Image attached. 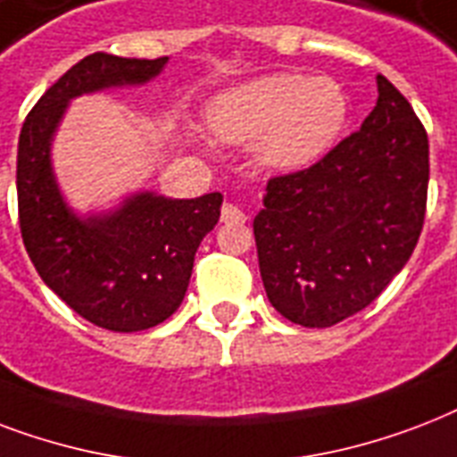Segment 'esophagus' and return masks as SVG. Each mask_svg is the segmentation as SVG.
Returning a JSON list of instances; mask_svg holds the SVG:
<instances>
[{
    "mask_svg": "<svg viewBox=\"0 0 457 457\" xmlns=\"http://www.w3.org/2000/svg\"><path fill=\"white\" fill-rule=\"evenodd\" d=\"M245 219V212L240 210V207H236V204H224V207H221V221H224V224H243Z\"/></svg>",
    "mask_w": 457,
    "mask_h": 457,
    "instance_id": "obj_1",
    "label": "esophagus"
}]
</instances>
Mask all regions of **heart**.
Listing matches in <instances>:
<instances>
[{
    "label": "heart",
    "mask_w": 457,
    "mask_h": 457,
    "mask_svg": "<svg viewBox=\"0 0 457 457\" xmlns=\"http://www.w3.org/2000/svg\"><path fill=\"white\" fill-rule=\"evenodd\" d=\"M348 116V95L334 78L271 73L217 95L210 126L226 143L257 145L267 169L298 173L334 150Z\"/></svg>",
    "instance_id": "1"
}]
</instances>
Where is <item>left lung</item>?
Listing matches in <instances>:
<instances>
[{
	"label": "left lung",
	"instance_id": "8db88e82",
	"mask_svg": "<svg viewBox=\"0 0 457 457\" xmlns=\"http://www.w3.org/2000/svg\"><path fill=\"white\" fill-rule=\"evenodd\" d=\"M377 90L357 133L305 171L269 180L253 221L269 303L300 327H334L364 310L422 231L427 130L384 76Z\"/></svg>",
	"mask_w": 457,
	"mask_h": 457
}]
</instances>
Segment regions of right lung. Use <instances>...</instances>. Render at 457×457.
Here are the masks:
<instances>
[{
    "label": "right lung",
    "mask_w": 457,
    "mask_h": 457,
    "mask_svg": "<svg viewBox=\"0 0 457 457\" xmlns=\"http://www.w3.org/2000/svg\"><path fill=\"white\" fill-rule=\"evenodd\" d=\"M166 62L85 56L42 95L19 137V221L30 262L73 312L121 334L157 327L179 310L224 195L173 200L137 190L114 210L78 214L56 183L52 143L71 100L150 83Z\"/></svg>",
    "instance_id": "add662e5"
}]
</instances>
